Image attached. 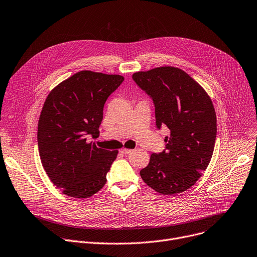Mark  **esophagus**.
I'll use <instances>...</instances> for the list:
<instances>
[{"label": "esophagus", "instance_id": "esophagus-1", "mask_svg": "<svg viewBox=\"0 0 257 257\" xmlns=\"http://www.w3.org/2000/svg\"><path fill=\"white\" fill-rule=\"evenodd\" d=\"M120 152H121L122 154H128V153L133 152V150H132V149H125V148H123V149L120 150Z\"/></svg>", "mask_w": 257, "mask_h": 257}]
</instances>
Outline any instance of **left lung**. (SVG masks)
<instances>
[{
  "label": "left lung",
  "instance_id": "left-lung-1",
  "mask_svg": "<svg viewBox=\"0 0 257 257\" xmlns=\"http://www.w3.org/2000/svg\"><path fill=\"white\" fill-rule=\"evenodd\" d=\"M133 80L153 101L156 127L170 130L165 150L152 153L140 171L142 179L163 194L183 192L199 180L213 154L217 125L211 98L178 68L137 72Z\"/></svg>",
  "mask_w": 257,
  "mask_h": 257
}]
</instances>
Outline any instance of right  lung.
Here are the masks:
<instances>
[{"label":"right lung","mask_w":257,"mask_h":257,"mask_svg":"<svg viewBox=\"0 0 257 257\" xmlns=\"http://www.w3.org/2000/svg\"><path fill=\"white\" fill-rule=\"evenodd\" d=\"M124 78L81 71L48 94L38 122V148L51 182L63 193L86 199L106 184L118 151L97 148L104 105Z\"/></svg>","instance_id":"1"}]
</instances>
